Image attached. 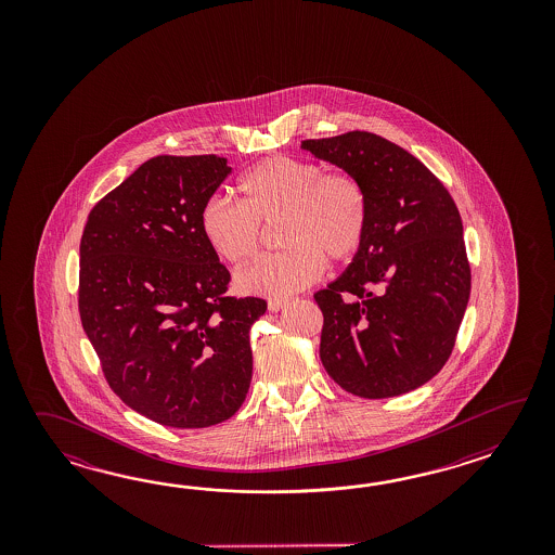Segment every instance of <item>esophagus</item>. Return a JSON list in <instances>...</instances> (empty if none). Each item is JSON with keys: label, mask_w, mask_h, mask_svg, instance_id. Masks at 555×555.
Segmentation results:
<instances>
[{"label": "esophagus", "mask_w": 555, "mask_h": 555, "mask_svg": "<svg viewBox=\"0 0 555 555\" xmlns=\"http://www.w3.org/2000/svg\"><path fill=\"white\" fill-rule=\"evenodd\" d=\"M287 304V299H282V297H273L268 301V307H270V311H280Z\"/></svg>", "instance_id": "obj_1"}]
</instances>
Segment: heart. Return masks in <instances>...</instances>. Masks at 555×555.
I'll list each match as a JSON object with an SVG mask.
<instances>
[{
	"instance_id": "heart-1",
	"label": "heart",
	"mask_w": 555,
	"mask_h": 555,
	"mask_svg": "<svg viewBox=\"0 0 555 555\" xmlns=\"http://www.w3.org/2000/svg\"><path fill=\"white\" fill-rule=\"evenodd\" d=\"M242 204L212 196L201 210V232L220 260L240 266L260 246L261 225L280 224L283 251L237 273L244 294L285 297L318 282L325 256L353 260L369 228V196L359 178L315 160L275 154L237 182Z\"/></svg>"
}]
</instances>
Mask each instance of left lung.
<instances>
[{"label":"left lung","instance_id":"left-lung-1","mask_svg":"<svg viewBox=\"0 0 555 555\" xmlns=\"http://www.w3.org/2000/svg\"><path fill=\"white\" fill-rule=\"evenodd\" d=\"M301 149L351 172L369 196L363 246L313 295L323 311L321 363L363 399L418 389L449 361L470 297L459 208L418 158L373 132Z\"/></svg>","mask_w":555,"mask_h":555}]
</instances>
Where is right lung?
<instances>
[{"mask_svg":"<svg viewBox=\"0 0 555 555\" xmlns=\"http://www.w3.org/2000/svg\"><path fill=\"white\" fill-rule=\"evenodd\" d=\"M232 172L216 154L154 156L94 204L81 237L79 313L108 387L158 425L224 423L251 380L260 297H230L201 232Z\"/></svg>","mask_w":555,"mask_h":555,"instance_id":"add662e5","label":"right lung"}]
</instances>
